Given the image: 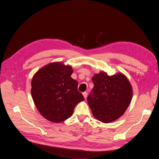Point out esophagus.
Returning <instances> with one entry per match:
<instances>
[{
  "label": "esophagus",
  "instance_id": "1",
  "mask_svg": "<svg viewBox=\"0 0 159 159\" xmlns=\"http://www.w3.org/2000/svg\"><path fill=\"white\" fill-rule=\"evenodd\" d=\"M83 96H84V99H87V97L88 93H87V92H84V93H83Z\"/></svg>",
  "mask_w": 159,
  "mask_h": 159
}]
</instances>
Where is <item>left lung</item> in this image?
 I'll list each match as a JSON object with an SVG mask.
<instances>
[{"label":"left lung","instance_id":"left-lung-1","mask_svg":"<svg viewBox=\"0 0 159 159\" xmlns=\"http://www.w3.org/2000/svg\"><path fill=\"white\" fill-rule=\"evenodd\" d=\"M94 84L87 102L93 115L103 123H109L124 114L131 102L132 89L121 73L108 76L101 72L92 78Z\"/></svg>","mask_w":159,"mask_h":159}]
</instances>
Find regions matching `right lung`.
<instances>
[{
	"label": "right lung",
	"mask_w": 159,
	"mask_h": 159,
	"mask_svg": "<svg viewBox=\"0 0 159 159\" xmlns=\"http://www.w3.org/2000/svg\"><path fill=\"white\" fill-rule=\"evenodd\" d=\"M72 72L71 66L54 62L41 68L32 79V98L40 114L49 121L66 120L84 99L78 82L72 79Z\"/></svg>",
	"instance_id": "add662e5"
}]
</instances>
